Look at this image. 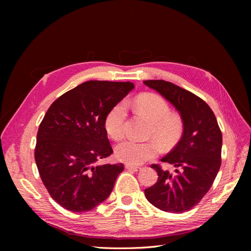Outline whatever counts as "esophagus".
<instances>
[{"instance_id":"esophagus-1","label":"esophagus","mask_w":251,"mask_h":251,"mask_svg":"<svg viewBox=\"0 0 251 251\" xmlns=\"http://www.w3.org/2000/svg\"><path fill=\"white\" fill-rule=\"evenodd\" d=\"M126 169L128 171H134V172H138L141 170L140 166H136V165H130V164H126Z\"/></svg>"}]
</instances>
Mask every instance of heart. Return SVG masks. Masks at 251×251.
<instances>
[{
  "mask_svg": "<svg viewBox=\"0 0 251 251\" xmlns=\"http://www.w3.org/2000/svg\"><path fill=\"white\" fill-rule=\"evenodd\" d=\"M134 105L136 110L146 116L151 123L150 137H153L159 146L165 150L176 146L183 134V119L179 114L170 112V105L162 96L154 93H144L136 98ZM126 114V104L118 102L113 105L105 115L104 128L112 139L118 140L124 136ZM158 151L157 144L153 141L125 140L117 144L115 155L120 161L138 165L155 158Z\"/></svg>",
  "mask_w": 251,
  "mask_h": 251,
  "instance_id": "1",
  "label": "heart"
}]
</instances>
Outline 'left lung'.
<instances>
[{
	"label": "left lung",
	"mask_w": 251,
	"mask_h": 251,
	"mask_svg": "<svg viewBox=\"0 0 251 251\" xmlns=\"http://www.w3.org/2000/svg\"><path fill=\"white\" fill-rule=\"evenodd\" d=\"M143 82L169 100L184 124L180 141L161 159L175 172L151 164L159 177L144 195L157 208L181 214L198 204L214 183L221 166L222 133L214 112L200 97L170 81Z\"/></svg>",
	"instance_id": "8db88e82"
}]
</instances>
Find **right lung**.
<instances>
[{
	"label": "right lung",
	"instance_id": "add662e5",
	"mask_svg": "<svg viewBox=\"0 0 251 251\" xmlns=\"http://www.w3.org/2000/svg\"><path fill=\"white\" fill-rule=\"evenodd\" d=\"M132 89L130 81L89 80L59 96L45 114L34 158L44 185L60 206L89 211L110 196L124 164H97L113 153L104 117Z\"/></svg>",
	"mask_w": 251,
	"mask_h": 251
}]
</instances>
